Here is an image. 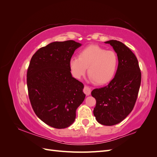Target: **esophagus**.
I'll list each match as a JSON object with an SVG mask.
<instances>
[{"label": "esophagus", "instance_id": "esophagus-1", "mask_svg": "<svg viewBox=\"0 0 157 157\" xmlns=\"http://www.w3.org/2000/svg\"><path fill=\"white\" fill-rule=\"evenodd\" d=\"M83 91H84V94L86 95V96H89L90 93H91V88H90L89 86H85L84 88Z\"/></svg>", "mask_w": 157, "mask_h": 157}]
</instances>
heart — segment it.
<instances>
[{"label": "heart", "mask_w": 157, "mask_h": 157, "mask_svg": "<svg viewBox=\"0 0 157 157\" xmlns=\"http://www.w3.org/2000/svg\"><path fill=\"white\" fill-rule=\"evenodd\" d=\"M118 56L113 50H106L98 45H90L80 52L78 58L69 60L71 72L76 78L86 73L97 84H106L113 78L118 67Z\"/></svg>", "instance_id": "heart-1"}]
</instances>
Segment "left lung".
I'll use <instances>...</instances> for the list:
<instances>
[{
    "instance_id": "8db88e82",
    "label": "left lung",
    "mask_w": 157,
    "mask_h": 157,
    "mask_svg": "<svg viewBox=\"0 0 157 157\" xmlns=\"http://www.w3.org/2000/svg\"><path fill=\"white\" fill-rule=\"evenodd\" d=\"M118 56V64L113 79L106 86L92 90L96 100L94 115L101 124L113 126L122 121L132 111L141 84L138 61L129 48L116 40L105 42Z\"/></svg>"
}]
</instances>
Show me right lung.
Segmentation results:
<instances>
[{
    "label": "right lung",
    "mask_w": 157,
    "mask_h": 157,
    "mask_svg": "<svg viewBox=\"0 0 157 157\" xmlns=\"http://www.w3.org/2000/svg\"><path fill=\"white\" fill-rule=\"evenodd\" d=\"M81 44L53 42L33 56L27 73L29 98L36 116L55 128H67L84 100V85L71 73L69 60Z\"/></svg>",
    "instance_id": "add662e5"
}]
</instances>
